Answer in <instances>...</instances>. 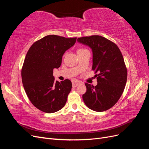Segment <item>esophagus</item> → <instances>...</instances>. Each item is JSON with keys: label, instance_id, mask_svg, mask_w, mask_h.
<instances>
[{"label": "esophagus", "instance_id": "obj_1", "mask_svg": "<svg viewBox=\"0 0 149 149\" xmlns=\"http://www.w3.org/2000/svg\"><path fill=\"white\" fill-rule=\"evenodd\" d=\"M82 83L81 81H73V87H76L80 84H81Z\"/></svg>", "mask_w": 149, "mask_h": 149}]
</instances>
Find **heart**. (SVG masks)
Here are the masks:
<instances>
[{
  "instance_id": "b5f03b06",
  "label": "heart",
  "mask_w": 149,
  "mask_h": 149,
  "mask_svg": "<svg viewBox=\"0 0 149 149\" xmlns=\"http://www.w3.org/2000/svg\"><path fill=\"white\" fill-rule=\"evenodd\" d=\"M84 50H88V49H85V48H79V49H78V52H82V51H84Z\"/></svg>"
}]
</instances>
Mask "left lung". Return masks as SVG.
<instances>
[{
    "label": "left lung",
    "mask_w": 149,
    "mask_h": 149,
    "mask_svg": "<svg viewBox=\"0 0 149 149\" xmlns=\"http://www.w3.org/2000/svg\"><path fill=\"white\" fill-rule=\"evenodd\" d=\"M78 41L92 49V70L97 77L95 86L87 83L83 100L89 109L102 112L114 106L123 93L127 70L119 47L111 40L100 35L78 38Z\"/></svg>",
    "instance_id": "obj_1"
}]
</instances>
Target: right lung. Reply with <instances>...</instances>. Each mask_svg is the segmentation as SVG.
Listing matches in <instances>:
<instances>
[{"label":"right lung","instance_id":"1","mask_svg":"<svg viewBox=\"0 0 149 149\" xmlns=\"http://www.w3.org/2000/svg\"><path fill=\"white\" fill-rule=\"evenodd\" d=\"M76 37L47 35L30 47L22 68V83L31 104L46 113H53L65 105L72 84L70 79L55 81L54 68L61 64L65 51L74 45Z\"/></svg>","mask_w":149,"mask_h":149}]
</instances>
